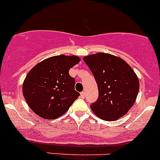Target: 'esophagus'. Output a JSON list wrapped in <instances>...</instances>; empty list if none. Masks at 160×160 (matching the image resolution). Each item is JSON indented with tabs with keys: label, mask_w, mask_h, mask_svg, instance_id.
Wrapping results in <instances>:
<instances>
[{
	"label": "esophagus",
	"mask_w": 160,
	"mask_h": 160,
	"mask_svg": "<svg viewBox=\"0 0 160 160\" xmlns=\"http://www.w3.org/2000/svg\"><path fill=\"white\" fill-rule=\"evenodd\" d=\"M85 96H86V93H85V92H82L81 93H80V97H81V98H84Z\"/></svg>",
	"instance_id": "esophagus-1"
}]
</instances>
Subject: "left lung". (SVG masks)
Wrapping results in <instances>:
<instances>
[{
    "instance_id": "left-lung-1",
    "label": "left lung",
    "mask_w": 160,
    "mask_h": 160,
    "mask_svg": "<svg viewBox=\"0 0 160 160\" xmlns=\"http://www.w3.org/2000/svg\"><path fill=\"white\" fill-rule=\"evenodd\" d=\"M83 60L98 86V100L91 110L105 121L119 119L136 101L140 87L136 73L124 60L109 53L89 55Z\"/></svg>"
}]
</instances>
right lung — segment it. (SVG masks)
<instances>
[{
	"label": "right lung",
	"mask_w": 160,
	"mask_h": 160,
	"mask_svg": "<svg viewBox=\"0 0 160 160\" xmlns=\"http://www.w3.org/2000/svg\"><path fill=\"white\" fill-rule=\"evenodd\" d=\"M78 56L59 55L36 64L22 83V94L36 115L45 119H55L69 109L79 92L69 70L80 62Z\"/></svg>",
	"instance_id": "right-lung-1"
}]
</instances>
